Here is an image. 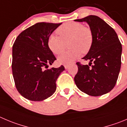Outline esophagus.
<instances>
[{
	"mask_svg": "<svg viewBox=\"0 0 127 127\" xmlns=\"http://www.w3.org/2000/svg\"><path fill=\"white\" fill-rule=\"evenodd\" d=\"M68 67H69V65H68V64H65L64 65V67H65V69H67V68H68Z\"/></svg>",
	"mask_w": 127,
	"mask_h": 127,
	"instance_id": "1",
	"label": "esophagus"
}]
</instances>
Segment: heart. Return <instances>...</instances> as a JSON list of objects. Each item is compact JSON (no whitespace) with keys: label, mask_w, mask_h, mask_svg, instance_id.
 I'll return each mask as SVG.
<instances>
[{"label":"heart","mask_w":127,"mask_h":127,"mask_svg":"<svg viewBox=\"0 0 127 127\" xmlns=\"http://www.w3.org/2000/svg\"><path fill=\"white\" fill-rule=\"evenodd\" d=\"M60 37L51 35L48 39V46L55 55L62 54L67 48L69 50L62 54L58 61L60 64H68L78 59L82 54H86L91 49L93 34L90 29L78 22L65 23L57 30Z\"/></svg>","instance_id":"obj_1"}]
</instances>
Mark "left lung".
Instances as JSON below:
<instances>
[{"label":"left lung","instance_id":"left-lung-1","mask_svg":"<svg viewBox=\"0 0 127 127\" xmlns=\"http://www.w3.org/2000/svg\"><path fill=\"white\" fill-rule=\"evenodd\" d=\"M75 21L87 23L93 34L91 49L82 58L89 60V65L77 63L75 83L85 94L101 96L110 92L117 82L121 67L122 44L113 29L96 15Z\"/></svg>","mask_w":127,"mask_h":127}]
</instances>
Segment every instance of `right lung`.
<instances>
[{"mask_svg": "<svg viewBox=\"0 0 127 127\" xmlns=\"http://www.w3.org/2000/svg\"><path fill=\"white\" fill-rule=\"evenodd\" d=\"M61 24L39 22L19 35L12 47V73L20 95L31 101L44 100L56 90V81L64 67L44 70L56 58L48 39Z\"/></svg>", "mask_w": 127, "mask_h": 127, "instance_id": "obj_1", "label": "right lung"}]
</instances>
